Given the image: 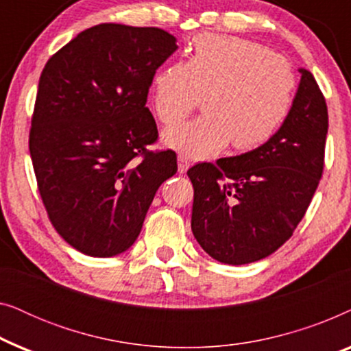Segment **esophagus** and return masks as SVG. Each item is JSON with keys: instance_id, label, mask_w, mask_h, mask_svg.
I'll return each mask as SVG.
<instances>
[{"instance_id": "obj_1", "label": "esophagus", "mask_w": 351, "mask_h": 351, "mask_svg": "<svg viewBox=\"0 0 351 351\" xmlns=\"http://www.w3.org/2000/svg\"><path fill=\"white\" fill-rule=\"evenodd\" d=\"M177 162H179V172H180V174H184V172H186V169H189L190 165H191L190 160L185 155L177 156Z\"/></svg>"}]
</instances>
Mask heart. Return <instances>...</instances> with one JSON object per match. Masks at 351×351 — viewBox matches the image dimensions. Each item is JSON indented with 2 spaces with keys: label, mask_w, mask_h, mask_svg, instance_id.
Here are the masks:
<instances>
[{
  "label": "heart",
  "mask_w": 351,
  "mask_h": 351,
  "mask_svg": "<svg viewBox=\"0 0 351 351\" xmlns=\"http://www.w3.org/2000/svg\"><path fill=\"white\" fill-rule=\"evenodd\" d=\"M295 73L265 46L230 35L195 38L186 62L161 66L152 80L153 108L165 126L189 117L201 95L203 114L165 131L167 145L208 158L230 142L251 150L275 136L289 114Z\"/></svg>",
  "instance_id": "b5f03b06"
}]
</instances>
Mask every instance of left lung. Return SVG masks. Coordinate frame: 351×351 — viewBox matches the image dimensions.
Listing matches in <instances>:
<instances>
[{"label": "left lung", "instance_id": "obj_1", "mask_svg": "<svg viewBox=\"0 0 351 351\" xmlns=\"http://www.w3.org/2000/svg\"><path fill=\"white\" fill-rule=\"evenodd\" d=\"M286 121L256 150L190 167L191 232L215 261L244 265L292 237L324 169L328 105L308 70Z\"/></svg>", "mask_w": 351, "mask_h": 351}]
</instances>
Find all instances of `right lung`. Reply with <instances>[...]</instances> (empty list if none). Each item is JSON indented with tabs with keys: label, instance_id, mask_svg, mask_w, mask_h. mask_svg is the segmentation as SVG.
Masks as SVG:
<instances>
[{
	"label": "right lung",
	"instance_id": "right-lung-1",
	"mask_svg": "<svg viewBox=\"0 0 351 351\" xmlns=\"http://www.w3.org/2000/svg\"><path fill=\"white\" fill-rule=\"evenodd\" d=\"M177 49L156 27L100 23L41 71L28 148L57 233L90 257H113L141 233L162 182L177 172L147 104L158 66Z\"/></svg>",
	"mask_w": 351,
	"mask_h": 351
}]
</instances>
